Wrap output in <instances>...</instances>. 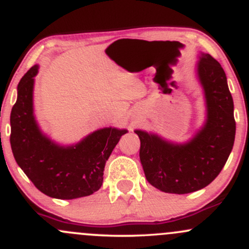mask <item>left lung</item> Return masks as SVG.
<instances>
[{"mask_svg": "<svg viewBox=\"0 0 249 249\" xmlns=\"http://www.w3.org/2000/svg\"><path fill=\"white\" fill-rule=\"evenodd\" d=\"M197 75L204 89L207 120L190 142L174 144L136 130L147 182L160 191L189 194L210 184L225 166L235 139L234 104L221 65L201 53Z\"/></svg>", "mask_w": 249, "mask_h": 249, "instance_id": "8db88e82", "label": "left lung"}]
</instances>
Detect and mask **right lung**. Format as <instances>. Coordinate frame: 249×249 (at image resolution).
<instances>
[{
  "label": "right lung",
  "instance_id": "add662e5",
  "mask_svg": "<svg viewBox=\"0 0 249 249\" xmlns=\"http://www.w3.org/2000/svg\"><path fill=\"white\" fill-rule=\"evenodd\" d=\"M35 65L18 85L10 113V145L16 163L33 184L49 197L73 200L92 195L103 184L104 168L120 137L114 127L94 131L72 146H60L42 135L33 112Z\"/></svg>",
  "mask_w": 249,
  "mask_h": 249
}]
</instances>
